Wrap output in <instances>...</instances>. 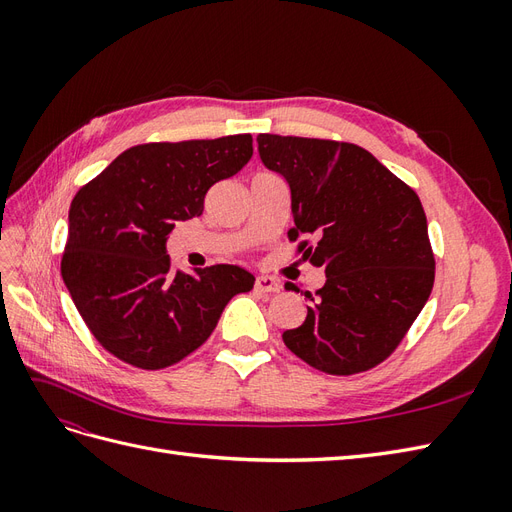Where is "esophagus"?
<instances>
[{"label":"esophagus","instance_id":"1","mask_svg":"<svg viewBox=\"0 0 512 512\" xmlns=\"http://www.w3.org/2000/svg\"><path fill=\"white\" fill-rule=\"evenodd\" d=\"M256 290L262 294H275V292H280V284H277L273 277L260 275V277H256Z\"/></svg>","mask_w":512,"mask_h":512}]
</instances>
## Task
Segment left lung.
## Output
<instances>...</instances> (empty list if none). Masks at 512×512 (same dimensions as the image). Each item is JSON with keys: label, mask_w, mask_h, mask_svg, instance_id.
<instances>
[{"label": "left lung", "mask_w": 512, "mask_h": 512, "mask_svg": "<svg viewBox=\"0 0 512 512\" xmlns=\"http://www.w3.org/2000/svg\"><path fill=\"white\" fill-rule=\"evenodd\" d=\"M256 141L265 166L290 185L288 239L327 273V284L305 292L307 318L282 335L286 348L331 376L374 369L397 350L433 288L421 200L359 145L280 134Z\"/></svg>", "instance_id": "left-lung-1"}]
</instances>
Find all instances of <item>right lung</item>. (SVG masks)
Masks as SVG:
<instances>
[{"instance_id":"right-lung-1","label":"right lung","mask_w":512,"mask_h":512,"mask_svg":"<svg viewBox=\"0 0 512 512\" xmlns=\"http://www.w3.org/2000/svg\"><path fill=\"white\" fill-rule=\"evenodd\" d=\"M252 134L130 147L76 192L61 277L98 344L138 369H164L203 346L226 303L254 288L235 265L173 271L166 239L203 213L213 183L237 175Z\"/></svg>"}]
</instances>
